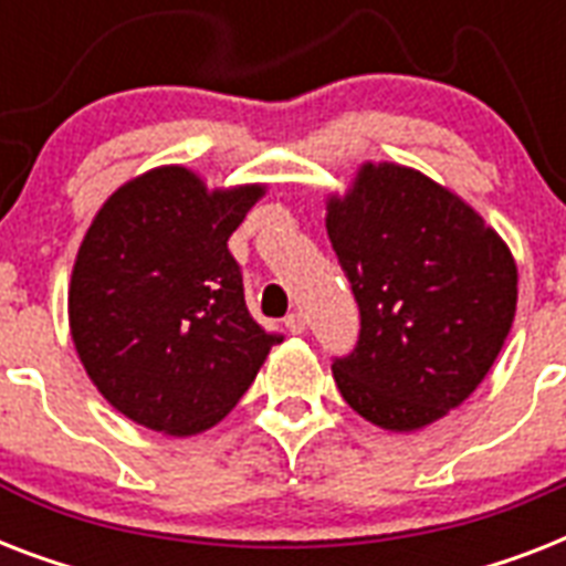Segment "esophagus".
I'll return each instance as SVG.
<instances>
[{
    "label": "esophagus",
    "mask_w": 566,
    "mask_h": 566,
    "mask_svg": "<svg viewBox=\"0 0 566 566\" xmlns=\"http://www.w3.org/2000/svg\"><path fill=\"white\" fill-rule=\"evenodd\" d=\"M284 328H287L291 335H302V332H305V314H300V311H296V314H287V317H284Z\"/></svg>",
    "instance_id": "1"
}]
</instances>
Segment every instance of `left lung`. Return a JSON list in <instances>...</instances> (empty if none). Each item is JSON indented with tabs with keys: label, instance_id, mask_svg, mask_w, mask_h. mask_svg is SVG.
Listing matches in <instances>:
<instances>
[{
	"label": "left lung",
	"instance_id": "1",
	"mask_svg": "<svg viewBox=\"0 0 566 566\" xmlns=\"http://www.w3.org/2000/svg\"><path fill=\"white\" fill-rule=\"evenodd\" d=\"M326 229L361 311L337 390L387 431H417L464 402L517 311V264L475 208L420 170L367 161L326 202Z\"/></svg>",
	"mask_w": 566,
	"mask_h": 566
}]
</instances>
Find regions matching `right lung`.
Wrapping results in <instances>:
<instances>
[{"label":"right lung","mask_w":566,"mask_h":566,"mask_svg":"<svg viewBox=\"0 0 566 566\" xmlns=\"http://www.w3.org/2000/svg\"><path fill=\"white\" fill-rule=\"evenodd\" d=\"M264 190H211L170 164L126 181L93 217L70 279V335L128 420L172 438L211 429L282 340L249 317L229 252Z\"/></svg>","instance_id":"right-lung-1"}]
</instances>
